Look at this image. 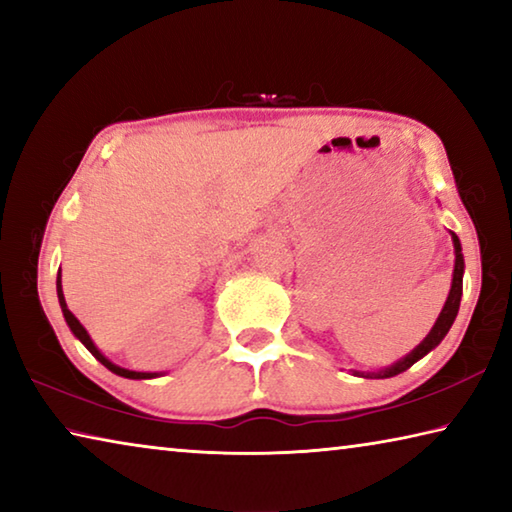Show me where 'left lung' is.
I'll return each mask as SVG.
<instances>
[{"label":"left lung","instance_id":"8db88e82","mask_svg":"<svg viewBox=\"0 0 512 512\" xmlns=\"http://www.w3.org/2000/svg\"><path fill=\"white\" fill-rule=\"evenodd\" d=\"M452 244H454V273H452V289H449V296L445 300V307L440 309V314L436 318V323H433L431 332L424 336L420 345H415V348L402 357L400 361L391 363V366L381 368L377 372H361V370H352L357 377H366V379H388V377H395L400 375V372L409 370L415 361H420L422 357H427V354L438 348L440 341L445 339L449 329H452L454 320L458 316V307H461V296H463V273H465V259L461 253V241L452 232Z\"/></svg>","mask_w":512,"mask_h":512}]
</instances>
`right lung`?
I'll return each instance as SVG.
<instances>
[{
    "mask_svg": "<svg viewBox=\"0 0 512 512\" xmlns=\"http://www.w3.org/2000/svg\"><path fill=\"white\" fill-rule=\"evenodd\" d=\"M56 293H58V302H60V309H63V316H65V323H67V327L72 329V334L76 336V339H79L85 348H88L90 352H92V357L97 359V361H101L103 366H106L110 372H115V375H119V377H126V379H155V377H162V372H137V370H128V368H121V366H117V363H112L106 354H103L97 345H94V341L90 339V334H88V329H85L81 323H79V318H76L72 311L67 309V302H65V293H63V282H60V271H58V277H56Z\"/></svg>",
    "mask_w": 512,
    "mask_h": 512,
    "instance_id": "right-lung-1",
    "label": "right lung"
}]
</instances>
